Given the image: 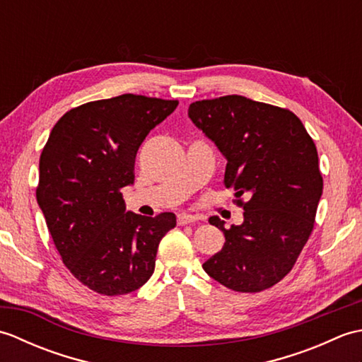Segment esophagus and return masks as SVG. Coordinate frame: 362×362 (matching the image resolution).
I'll return each mask as SVG.
<instances>
[{"label": "esophagus", "mask_w": 362, "mask_h": 362, "mask_svg": "<svg viewBox=\"0 0 362 362\" xmlns=\"http://www.w3.org/2000/svg\"><path fill=\"white\" fill-rule=\"evenodd\" d=\"M197 218L194 214H188V213H179L177 214V224L179 226H187V224H193L196 222Z\"/></svg>", "instance_id": "obj_1"}]
</instances>
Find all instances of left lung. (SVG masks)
<instances>
[{
    "instance_id": "1",
    "label": "left lung",
    "mask_w": 362,
    "mask_h": 362,
    "mask_svg": "<svg viewBox=\"0 0 362 362\" xmlns=\"http://www.w3.org/2000/svg\"><path fill=\"white\" fill-rule=\"evenodd\" d=\"M188 117L226 157L224 183L244 210L241 226L209 219L226 243L204 271L236 292L272 288L313 232L324 189L316 144L291 110L240 95L196 101Z\"/></svg>"
}]
</instances>
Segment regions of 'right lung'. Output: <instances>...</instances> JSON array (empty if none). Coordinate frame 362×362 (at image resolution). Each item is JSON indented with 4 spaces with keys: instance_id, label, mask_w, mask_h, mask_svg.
Segmentation results:
<instances>
[{
    "instance_id": "1",
    "label": "right lung",
    "mask_w": 362,
    "mask_h": 362,
    "mask_svg": "<svg viewBox=\"0 0 362 362\" xmlns=\"http://www.w3.org/2000/svg\"><path fill=\"white\" fill-rule=\"evenodd\" d=\"M179 101L121 95L82 104L52 127L40 156L37 202L64 264L103 296H124L151 279L174 213L126 211L135 157Z\"/></svg>"
}]
</instances>
